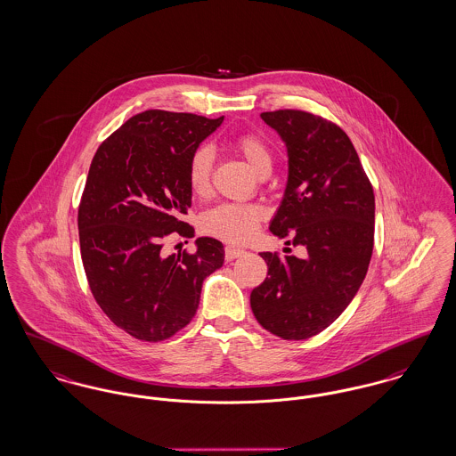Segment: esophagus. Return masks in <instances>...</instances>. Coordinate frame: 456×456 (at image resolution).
<instances>
[{
	"mask_svg": "<svg viewBox=\"0 0 456 456\" xmlns=\"http://www.w3.org/2000/svg\"><path fill=\"white\" fill-rule=\"evenodd\" d=\"M243 252H245L243 248L233 247V245H226V247H224V257H226V261H233V259H237V257H240Z\"/></svg>",
	"mask_w": 456,
	"mask_h": 456,
	"instance_id": "34e87169",
	"label": "esophagus"
}]
</instances>
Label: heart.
I'll return each instance as SVG.
<instances>
[{"instance_id":"heart-1","label":"heart","mask_w":456,"mask_h":456,"mask_svg":"<svg viewBox=\"0 0 456 456\" xmlns=\"http://www.w3.org/2000/svg\"><path fill=\"white\" fill-rule=\"evenodd\" d=\"M233 149L259 176L269 175L273 169L274 156L263 137L256 134H241L233 141ZM213 165L215 154L209 145H199L193 149L187 165V182L193 195L204 199L211 193ZM264 216L265 213L259 204L223 202L202 215L200 228L215 239L243 243L254 237Z\"/></svg>"}]
</instances>
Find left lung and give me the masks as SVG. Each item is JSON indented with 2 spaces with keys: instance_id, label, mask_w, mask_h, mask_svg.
I'll return each instance as SVG.
<instances>
[{
  "instance_id": "1",
  "label": "left lung",
  "mask_w": 456,
  "mask_h": 456,
  "mask_svg": "<svg viewBox=\"0 0 456 456\" xmlns=\"http://www.w3.org/2000/svg\"><path fill=\"white\" fill-rule=\"evenodd\" d=\"M288 149V183L269 230L307 256L261 252L267 276L250 307L264 330L283 339L324 331L348 307L374 247V191L348 135L302 110L261 113Z\"/></svg>"
}]
</instances>
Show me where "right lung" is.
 I'll return each mask as SVG.
<instances>
[{"label": "right lung", "mask_w": 456, "mask_h": 456, "mask_svg": "<svg viewBox=\"0 0 456 456\" xmlns=\"http://www.w3.org/2000/svg\"><path fill=\"white\" fill-rule=\"evenodd\" d=\"M223 117L147 110L125 121L93 158L78 204L80 256L97 305L137 339H168L192 321L202 281L224 263L223 243L165 256L171 235L192 239L187 165Z\"/></svg>", "instance_id": "obj_1"}]
</instances>
